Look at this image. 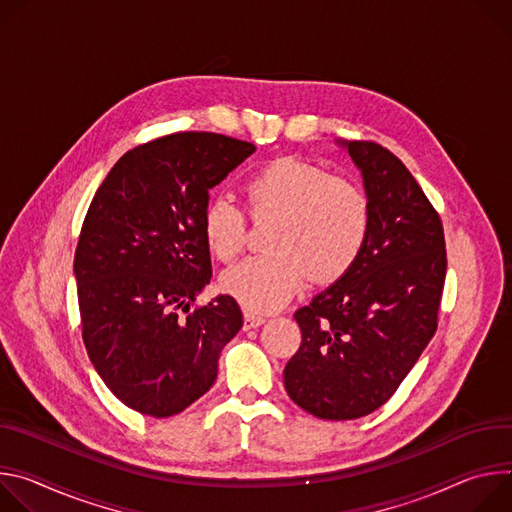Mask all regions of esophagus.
Listing matches in <instances>:
<instances>
[{"mask_svg": "<svg viewBox=\"0 0 512 512\" xmlns=\"http://www.w3.org/2000/svg\"><path fill=\"white\" fill-rule=\"evenodd\" d=\"M264 321H266L264 315H256V313H252V311H246V313H244V329H254V327L262 325Z\"/></svg>", "mask_w": 512, "mask_h": 512, "instance_id": "1", "label": "esophagus"}]
</instances>
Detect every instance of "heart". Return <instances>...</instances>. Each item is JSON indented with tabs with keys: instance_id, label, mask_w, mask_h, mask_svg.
I'll return each instance as SVG.
<instances>
[{
	"instance_id": "heart-1",
	"label": "heart",
	"mask_w": 512,
	"mask_h": 512,
	"mask_svg": "<svg viewBox=\"0 0 512 512\" xmlns=\"http://www.w3.org/2000/svg\"><path fill=\"white\" fill-rule=\"evenodd\" d=\"M246 211L268 221L264 254L221 276V287L248 311L268 313L287 305L311 276L333 282L360 260L372 230L366 191L319 164L276 158L244 181ZM203 240L213 258L234 262L246 244V213L230 199L213 197L203 209Z\"/></svg>"
}]
</instances>
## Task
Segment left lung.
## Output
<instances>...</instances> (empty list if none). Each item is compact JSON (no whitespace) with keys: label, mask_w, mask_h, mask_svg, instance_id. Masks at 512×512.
I'll return each mask as SVG.
<instances>
[{"label":"left lung","mask_w":512,"mask_h":512,"mask_svg":"<svg viewBox=\"0 0 512 512\" xmlns=\"http://www.w3.org/2000/svg\"><path fill=\"white\" fill-rule=\"evenodd\" d=\"M372 205L354 268L295 313L301 346L285 388L307 413L348 421L382 407L437 331L447 270L443 223L388 148L350 140Z\"/></svg>","instance_id":"left-lung-1"}]
</instances>
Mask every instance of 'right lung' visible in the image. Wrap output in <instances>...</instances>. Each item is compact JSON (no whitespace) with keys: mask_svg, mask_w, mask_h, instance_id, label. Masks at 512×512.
Segmentation results:
<instances>
[{"mask_svg":"<svg viewBox=\"0 0 512 512\" xmlns=\"http://www.w3.org/2000/svg\"><path fill=\"white\" fill-rule=\"evenodd\" d=\"M254 150L213 132L154 138L113 164L87 209L75 250L83 342L105 386L142 415L201 399L244 325L230 295L195 301L211 278L209 189Z\"/></svg>","mask_w":512,"mask_h":512,"instance_id":"add662e5","label":"right lung"}]
</instances>
